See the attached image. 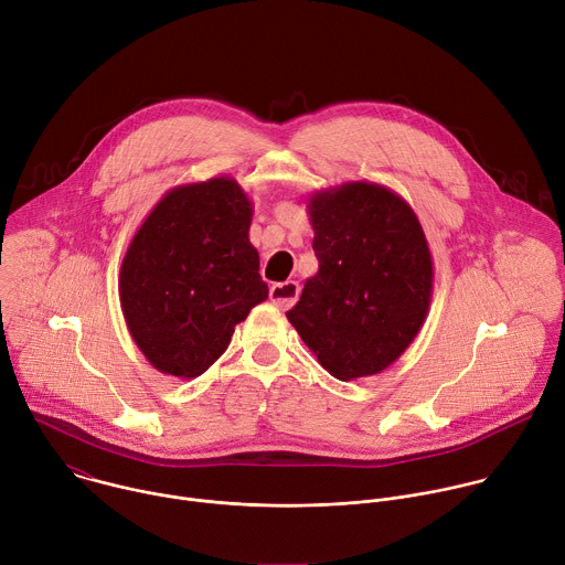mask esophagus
Segmentation results:
<instances>
[{"mask_svg":"<svg viewBox=\"0 0 565 565\" xmlns=\"http://www.w3.org/2000/svg\"><path fill=\"white\" fill-rule=\"evenodd\" d=\"M297 295H299V284L297 281H281V284H273V288H270V301L277 308L292 306Z\"/></svg>","mask_w":565,"mask_h":565,"instance_id":"34e87169","label":"esophagus"}]
</instances>
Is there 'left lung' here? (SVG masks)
I'll list each match as a JSON object with an SVG mask.
<instances>
[{
	"label": "left lung",
	"mask_w": 565,
	"mask_h": 565,
	"mask_svg": "<svg viewBox=\"0 0 565 565\" xmlns=\"http://www.w3.org/2000/svg\"><path fill=\"white\" fill-rule=\"evenodd\" d=\"M319 270L288 321L338 380L384 371L416 340L429 312L434 262L412 205L355 181L308 199Z\"/></svg>",
	"instance_id": "8db88e82"
}]
</instances>
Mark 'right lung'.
Segmentation results:
<instances>
[{
	"label": "right lung",
	"instance_id": "right-lung-1",
	"mask_svg": "<svg viewBox=\"0 0 565 565\" xmlns=\"http://www.w3.org/2000/svg\"><path fill=\"white\" fill-rule=\"evenodd\" d=\"M250 221L248 194L216 177L170 190L134 234L120 306L136 347L160 373H205L238 321L268 297Z\"/></svg>",
	"mask_w": 565,
	"mask_h": 565
}]
</instances>
